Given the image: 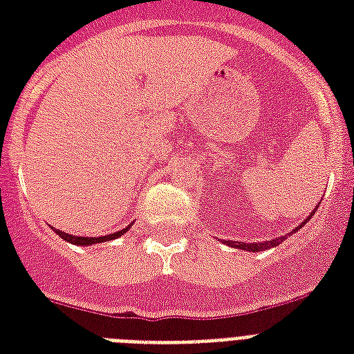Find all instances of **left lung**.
<instances>
[{
  "instance_id": "obj_1",
  "label": "left lung",
  "mask_w": 354,
  "mask_h": 354,
  "mask_svg": "<svg viewBox=\"0 0 354 354\" xmlns=\"http://www.w3.org/2000/svg\"><path fill=\"white\" fill-rule=\"evenodd\" d=\"M318 205H319V202H318ZM318 205H316V207H314V209H313V213H310V215H308L307 218H305V221H303L301 224H299V226L296 227V230H294V232L288 233V235L277 236V239H272V241H264V242H239V241H232V242H227V246L236 248V250H246V252H263V250H268V248H272V246H277V244H281V242L285 241L286 236H290L292 233H296L297 230H299V227L305 226V222H307L308 218H310V216L314 215V213H316V209H318Z\"/></svg>"
}]
</instances>
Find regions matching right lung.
Wrapping results in <instances>:
<instances>
[{
	"label": "right lung",
	"mask_w": 354,
	"mask_h": 354,
	"mask_svg": "<svg viewBox=\"0 0 354 354\" xmlns=\"http://www.w3.org/2000/svg\"><path fill=\"white\" fill-rule=\"evenodd\" d=\"M130 226H132V224H130ZM130 226L124 227V230H121V232H115V233H112V235H104V236H75V235H69V233H66V232H60V230H55V227H53V232L57 233L60 239H64V241H68L69 244H75V246H91V244L113 241V239H118V236L124 235V233L130 230Z\"/></svg>",
	"instance_id": "right-lung-1"
}]
</instances>
